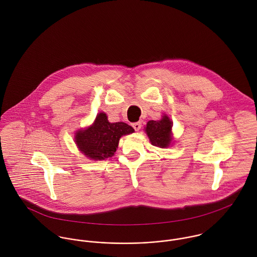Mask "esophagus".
Returning <instances> with one entry per match:
<instances>
[{
  "mask_svg": "<svg viewBox=\"0 0 257 257\" xmlns=\"http://www.w3.org/2000/svg\"><path fill=\"white\" fill-rule=\"evenodd\" d=\"M133 127L138 132V131H140L141 130V127H142V122L141 121H138V122H134L133 123Z\"/></svg>",
  "mask_w": 257,
  "mask_h": 257,
  "instance_id": "34e87169",
  "label": "esophagus"
}]
</instances>
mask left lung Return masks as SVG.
I'll use <instances>...</instances> for the list:
<instances>
[{"instance_id":"8db88e82","label":"left lung","mask_w":257,"mask_h":257,"mask_svg":"<svg viewBox=\"0 0 257 257\" xmlns=\"http://www.w3.org/2000/svg\"><path fill=\"white\" fill-rule=\"evenodd\" d=\"M171 128V120L168 116L164 115L160 120H149L147 122L146 132L152 146L164 148L169 147L172 141Z\"/></svg>"}]
</instances>
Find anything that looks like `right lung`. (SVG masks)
<instances>
[{"instance_id":"add662e5","label":"right lung","mask_w":257,"mask_h":257,"mask_svg":"<svg viewBox=\"0 0 257 257\" xmlns=\"http://www.w3.org/2000/svg\"><path fill=\"white\" fill-rule=\"evenodd\" d=\"M134 132L135 130L127 123H110L106 113L101 112L97 115L92 126L77 132L75 142L87 157L94 160H103L114 154L121 136Z\"/></svg>"}]
</instances>
